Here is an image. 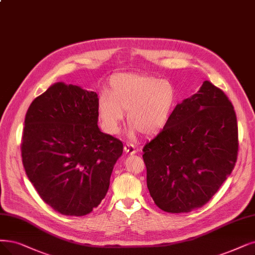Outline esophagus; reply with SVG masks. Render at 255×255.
<instances>
[{"instance_id":"esophagus-1","label":"esophagus","mask_w":255,"mask_h":255,"mask_svg":"<svg viewBox=\"0 0 255 255\" xmlns=\"http://www.w3.org/2000/svg\"><path fill=\"white\" fill-rule=\"evenodd\" d=\"M137 150L138 149L135 147L134 144H131V143H126L125 144V151L127 152V154H128V155L136 154Z\"/></svg>"}]
</instances>
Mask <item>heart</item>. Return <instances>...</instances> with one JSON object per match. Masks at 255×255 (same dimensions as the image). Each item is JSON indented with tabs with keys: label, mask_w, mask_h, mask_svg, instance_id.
Masks as SVG:
<instances>
[{
	"label": "heart",
	"mask_w": 255,
	"mask_h": 255,
	"mask_svg": "<svg viewBox=\"0 0 255 255\" xmlns=\"http://www.w3.org/2000/svg\"><path fill=\"white\" fill-rule=\"evenodd\" d=\"M176 104L174 86L165 79L150 75L121 73L112 76L109 94H100L97 114L101 127L109 134L119 131L127 111L129 134L156 135L164 128Z\"/></svg>",
	"instance_id": "obj_1"
}]
</instances>
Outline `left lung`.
<instances>
[{"mask_svg": "<svg viewBox=\"0 0 255 255\" xmlns=\"http://www.w3.org/2000/svg\"><path fill=\"white\" fill-rule=\"evenodd\" d=\"M239 149L236 112L205 80L172 111L167 126L143 147L149 195L162 210L205 205L231 174Z\"/></svg>", "mask_w": 255, "mask_h": 255, "instance_id": "8db88e82", "label": "left lung"}]
</instances>
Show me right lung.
<instances>
[{
  "mask_svg": "<svg viewBox=\"0 0 255 255\" xmlns=\"http://www.w3.org/2000/svg\"><path fill=\"white\" fill-rule=\"evenodd\" d=\"M98 96L56 83L30 105L22 142L26 175L55 211L80 217L97 207L124 151L98 128Z\"/></svg>",
  "mask_w": 255,
  "mask_h": 255,
  "instance_id": "obj_1",
  "label": "right lung"
}]
</instances>
